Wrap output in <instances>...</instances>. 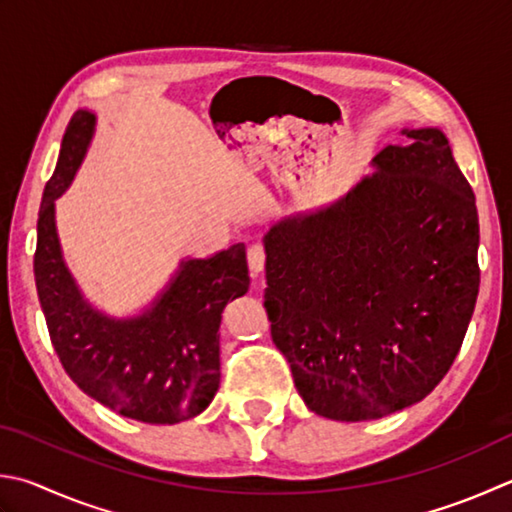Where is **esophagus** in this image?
Returning <instances> with one entry per match:
<instances>
[{
    "instance_id": "esophagus-1",
    "label": "esophagus",
    "mask_w": 512,
    "mask_h": 512,
    "mask_svg": "<svg viewBox=\"0 0 512 512\" xmlns=\"http://www.w3.org/2000/svg\"><path fill=\"white\" fill-rule=\"evenodd\" d=\"M265 258H267V254H265V247L263 245H252V247L247 249V265H249V269H252L254 276L263 274Z\"/></svg>"
}]
</instances>
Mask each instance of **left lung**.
<instances>
[{"label":"left lung","instance_id":"left-lung-1","mask_svg":"<svg viewBox=\"0 0 512 512\" xmlns=\"http://www.w3.org/2000/svg\"><path fill=\"white\" fill-rule=\"evenodd\" d=\"M401 133L341 200L265 236L272 339L327 419H381L426 399L477 303L475 194L439 129Z\"/></svg>","mask_w":512,"mask_h":512}]
</instances>
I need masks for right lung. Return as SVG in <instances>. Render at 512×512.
<instances>
[{
	"mask_svg": "<svg viewBox=\"0 0 512 512\" xmlns=\"http://www.w3.org/2000/svg\"><path fill=\"white\" fill-rule=\"evenodd\" d=\"M95 115L77 111L37 218L35 285L48 334L82 392L122 417L180 423L205 410L220 385V314L249 287L245 245L182 260L147 312L111 318L86 301L64 265L55 200L71 185L93 138Z\"/></svg>",
	"mask_w": 512,
	"mask_h": 512,
	"instance_id": "add662e5",
	"label": "right lung"
}]
</instances>
